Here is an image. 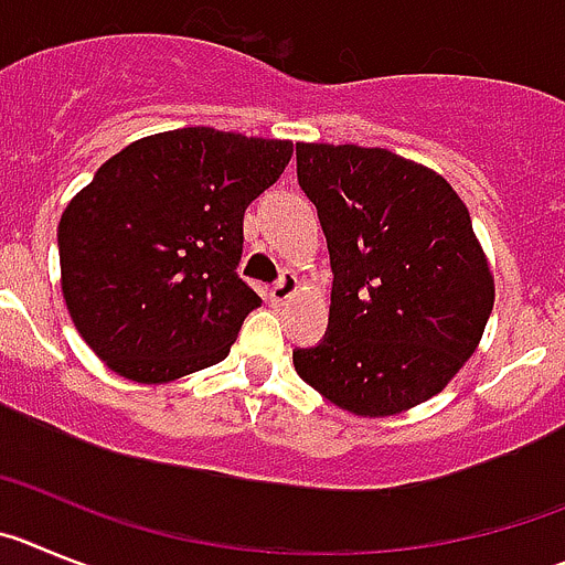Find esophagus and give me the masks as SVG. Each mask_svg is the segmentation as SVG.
<instances>
[{
	"instance_id": "34e87169",
	"label": "esophagus",
	"mask_w": 565,
	"mask_h": 565,
	"mask_svg": "<svg viewBox=\"0 0 565 565\" xmlns=\"http://www.w3.org/2000/svg\"><path fill=\"white\" fill-rule=\"evenodd\" d=\"M295 289H298V276L289 270H284L281 278H278V281L270 287V301L276 303V307H281V303H287L289 298H292Z\"/></svg>"
}]
</instances>
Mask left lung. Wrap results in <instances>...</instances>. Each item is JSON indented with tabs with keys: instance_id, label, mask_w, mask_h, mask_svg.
Segmentation results:
<instances>
[{
	"instance_id": "obj_1",
	"label": "left lung",
	"mask_w": 565,
	"mask_h": 565,
	"mask_svg": "<svg viewBox=\"0 0 565 565\" xmlns=\"http://www.w3.org/2000/svg\"><path fill=\"white\" fill-rule=\"evenodd\" d=\"M295 160L334 276L327 334L295 349V371L358 416L425 403L476 352L495 301L465 202L388 149L295 143Z\"/></svg>"
}]
</instances>
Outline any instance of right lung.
Listing matches in <instances>:
<instances>
[{
  "label": "right lung",
  "mask_w": 565,
  "mask_h": 565,
  "mask_svg": "<svg viewBox=\"0 0 565 565\" xmlns=\"http://www.w3.org/2000/svg\"><path fill=\"white\" fill-rule=\"evenodd\" d=\"M289 140L207 126L126 146L58 222L61 289L81 338L135 383L220 363L262 298L236 273L245 211L287 169Z\"/></svg>",
  "instance_id": "obj_1"
}]
</instances>
